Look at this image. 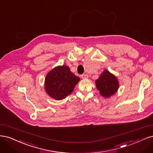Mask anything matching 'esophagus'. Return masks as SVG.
<instances>
[{
    "label": "esophagus",
    "instance_id": "34e87169",
    "mask_svg": "<svg viewBox=\"0 0 153 153\" xmlns=\"http://www.w3.org/2000/svg\"><path fill=\"white\" fill-rule=\"evenodd\" d=\"M81 77L83 79H86L88 78V75H87V74H82V75H81Z\"/></svg>",
    "mask_w": 153,
    "mask_h": 153
}]
</instances>
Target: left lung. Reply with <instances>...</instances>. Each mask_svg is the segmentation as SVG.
Segmentation results:
<instances>
[{"instance_id": "obj_1", "label": "left lung", "mask_w": 153, "mask_h": 153, "mask_svg": "<svg viewBox=\"0 0 153 153\" xmlns=\"http://www.w3.org/2000/svg\"><path fill=\"white\" fill-rule=\"evenodd\" d=\"M95 82L100 94L105 98H109L115 94L119 88L117 79L107 70H105L102 72Z\"/></svg>"}]
</instances>
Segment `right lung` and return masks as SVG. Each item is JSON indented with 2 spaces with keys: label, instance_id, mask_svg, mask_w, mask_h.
Segmentation results:
<instances>
[{
  "label": "right lung",
  "instance_id": "1",
  "mask_svg": "<svg viewBox=\"0 0 153 153\" xmlns=\"http://www.w3.org/2000/svg\"><path fill=\"white\" fill-rule=\"evenodd\" d=\"M80 78L66 65L55 67L48 73L44 88L48 95L57 100L66 98L73 91Z\"/></svg>",
  "mask_w": 153,
  "mask_h": 153
}]
</instances>
